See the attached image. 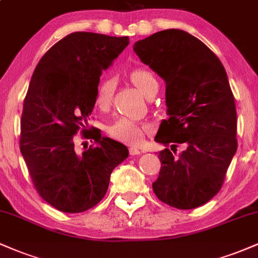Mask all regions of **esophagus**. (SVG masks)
Here are the masks:
<instances>
[{
  "instance_id": "esophagus-1",
  "label": "esophagus",
  "mask_w": 258,
  "mask_h": 258,
  "mask_svg": "<svg viewBox=\"0 0 258 258\" xmlns=\"http://www.w3.org/2000/svg\"><path fill=\"white\" fill-rule=\"evenodd\" d=\"M143 153L142 150L137 149V148H130V155L135 156V155H141V154Z\"/></svg>"
}]
</instances>
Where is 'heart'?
Masks as SVG:
<instances>
[{"label": "heart", "instance_id": "heart-1", "mask_svg": "<svg viewBox=\"0 0 258 258\" xmlns=\"http://www.w3.org/2000/svg\"><path fill=\"white\" fill-rule=\"evenodd\" d=\"M132 84L138 88L142 94L149 97L159 88V82L152 72L144 68H137L130 73ZM115 84L112 79H104L99 82L96 90V104L100 109L110 105L114 94ZM147 127L130 119H119L108 127V133L112 138L125 143L137 146L142 142Z\"/></svg>", "mask_w": 258, "mask_h": 258}]
</instances>
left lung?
Wrapping results in <instances>:
<instances>
[{"label": "left lung", "instance_id": "1", "mask_svg": "<svg viewBox=\"0 0 258 258\" xmlns=\"http://www.w3.org/2000/svg\"><path fill=\"white\" fill-rule=\"evenodd\" d=\"M142 63L166 84L167 120L155 142L184 143L173 156L161 150V170L153 183L159 200L180 210L210 201L220 191L236 143V110L227 73L205 43L189 32L168 29L133 44Z\"/></svg>", "mask_w": 258, "mask_h": 258}]
</instances>
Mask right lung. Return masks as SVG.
Masks as SVG:
<instances>
[{
	"label": "right lung",
	"mask_w": 258,
	"mask_h": 258,
	"mask_svg": "<svg viewBox=\"0 0 258 258\" xmlns=\"http://www.w3.org/2000/svg\"><path fill=\"white\" fill-rule=\"evenodd\" d=\"M130 43L128 37L94 32L69 34L38 61L20 121V152L35 188L61 212L79 214L96 206L108 190L112 170L128 149L99 130L86 133L96 147L79 154L74 136L85 128L96 104L103 70Z\"/></svg>",
	"instance_id": "1"
}]
</instances>
